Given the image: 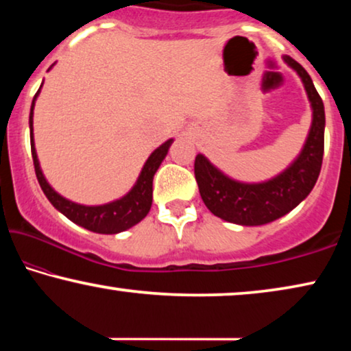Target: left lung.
Here are the masks:
<instances>
[{
  "mask_svg": "<svg viewBox=\"0 0 351 351\" xmlns=\"http://www.w3.org/2000/svg\"><path fill=\"white\" fill-rule=\"evenodd\" d=\"M285 62L302 78L313 110L308 137L297 160L271 180L243 184L220 172L206 156L195 158L201 198L210 213L227 222L249 227L273 222L304 201L318 180L324 153V105L304 66L287 56Z\"/></svg>",
  "mask_w": 351,
  "mask_h": 351,
  "instance_id": "left-lung-1",
  "label": "left lung"
}]
</instances>
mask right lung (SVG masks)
Segmentation results:
<instances>
[{"label": "right lung", "instance_id": "add662e5", "mask_svg": "<svg viewBox=\"0 0 351 351\" xmlns=\"http://www.w3.org/2000/svg\"><path fill=\"white\" fill-rule=\"evenodd\" d=\"M40 89H38L35 97H33L30 108V143L36 179L40 182V186L41 190L45 191L46 198L49 199L51 204L54 206L57 210H60L66 219H70L71 222L80 225V227H84L86 230H90V232L94 233L114 234L124 232V230L131 228L136 223L141 222L152 208L153 176H155L158 167H160L162 160L166 158L167 150H169L172 143V138L166 141L148 156L136 185H134L132 190L129 191L128 195H124L123 198L102 206L76 204L73 201L65 199L64 196H60L57 191L52 190V186L47 184L45 176H43L40 162H38L35 141H33V108H35V100L38 97V94H40Z\"/></svg>", "mask_w": 351, "mask_h": 351}]
</instances>
